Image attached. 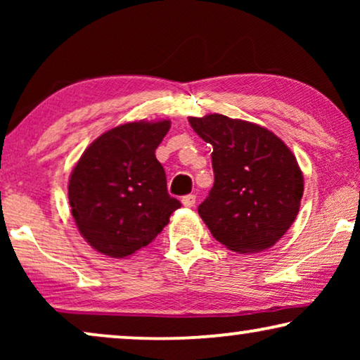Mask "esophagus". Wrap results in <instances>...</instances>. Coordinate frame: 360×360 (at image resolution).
I'll return each mask as SVG.
<instances>
[{"instance_id":"esophagus-1","label":"esophagus","mask_w":360,"mask_h":360,"mask_svg":"<svg viewBox=\"0 0 360 360\" xmlns=\"http://www.w3.org/2000/svg\"><path fill=\"white\" fill-rule=\"evenodd\" d=\"M195 203H196L195 195H185L184 198H181V205L186 206V208H191V206H195Z\"/></svg>"}]
</instances>
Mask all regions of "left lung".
<instances>
[{
    "label": "left lung",
    "instance_id": "8db88e82",
    "mask_svg": "<svg viewBox=\"0 0 360 360\" xmlns=\"http://www.w3.org/2000/svg\"><path fill=\"white\" fill-rule=\"evenodd\" d=\"M213 146L214 184L198 213L216 240L234 252H260L293 224L303 175L292 150L265 127L223 115L190 117Z\"/></svg>",
    "mask_w": 360,
    "mask_h": 360
}]
</instances>
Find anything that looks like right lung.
<instances>
[{
  "mask_svg": "<svg viewBox=\"0 0 360 360\" xmlns=\"http://www.w3.org/2000/svg\"><path fill=\"white\" fill-rule=\"evenodd\" d=\"M170 121L127 122L93 141L68 184L77 228L98 252L122 259L162 233L181 203L167 191L155 149Z\"/></svg>",
  "mask_w": 360,
  "mask_h": 360,
  "instance_id": "obj_1",
  "label": "right lung"
}]
</instances>
